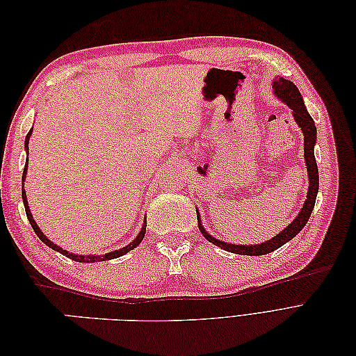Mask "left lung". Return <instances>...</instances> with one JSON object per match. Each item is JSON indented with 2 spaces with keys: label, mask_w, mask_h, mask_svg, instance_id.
Returning <instances> with one entry per match:
<instances>
[{
  "label": "left lung",
  "mask_w": 356,
  "mask_h": 356,
  "mask_svg": "<svg viewBox=\"0 0 356 356\" xmlns=\"http://www.w3.org/2000/svg\"><path fill=\"white\" fill-rule=\"evenodd\" d=\"M273 89H275L273 92L277 98L282 102H285L289 108L293 110V115L296 118V122L301 127V131H303V135H305V161H306L307 175H309V190H307V196H306L307 199L293 222L286 225V227L281 233L276 234L275 238H272L267 242H263L260 245H234V243H227V242H222L220 239H215L213 236H211L207 230L203 229V224L199 218V211L196 209L197 225H199L200 233L203 234V238L209 241L211 243L222 248L224 251H229L233 254L266 255L268 252H273L275 250H277V248H281L282 245L289 242L294 238V236H297L301 230H303V227L310 218V213H312V211H314L315 202H316V195H318V188H319V175H318V166H316L315 153H314V148L316 144L315 122H314V118L310 117V114L307 113L305 102H303V96L300 95L297 86L293 81L285 80L282 77H277L273 81Z\"/></svg>",
  "instance_id": "obj_1"
}]
</instances>
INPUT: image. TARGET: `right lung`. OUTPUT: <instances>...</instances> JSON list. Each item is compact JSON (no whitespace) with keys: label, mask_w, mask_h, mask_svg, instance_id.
Segmentation results:
<instances>
[{"label":"right lung","mask_w":356,"mask_h":356,"mask_svg":"<svg viewBox=\"0 0 356 356\" xmlns=\"http://www.w3.org/2000/svg\"><path fill=\"white\" fill-rule=\"evenodd\" d=\"M31 134H32V129H31V131L28 132V135H26V139H25V148H26V152H28V143H29V136H31ZM26 169H28V157H26V163H25V169H24V175H22V179H24V181H25V178H26ZM22 200H24V204H25V212H26V217H28V220H29V222H31V225H32V229H34L35 234H37L38 238L41 239V242H44V243H46L49 248H51V250H55V251L60 252L62 255H65V257L71 258V260H74V261H79V263H95V261H105V260H113V258H118V257H122V255L127 254L129 251H132L134 248H136L139 243L143 242L144 236H145L147 220L144 221V224H143V229H141V232H139V234L136 236V238L134 239V242H131V243H129V245H126V246L120 248V250H115V251H113V252H108V254H105V255H79V254H72V252H68V251H65V250H62V248H60V246H58L56 243L50 242V241L46 238V236H44V233H42V232L40 230V227H38V225H37V222L34 221V218H32V213H31V211H29V207H28V200H26V193H25V188H22Z\"/></svg>","instance_id":"obj_1"}]
</instances>
